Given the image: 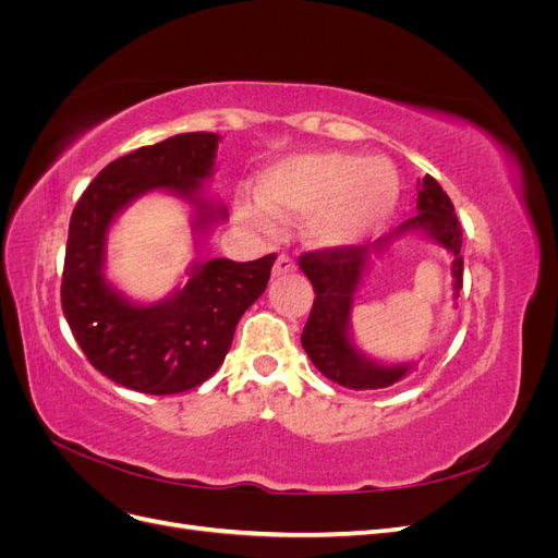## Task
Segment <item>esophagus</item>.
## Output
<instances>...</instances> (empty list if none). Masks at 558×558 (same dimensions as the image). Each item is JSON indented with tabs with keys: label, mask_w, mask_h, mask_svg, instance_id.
<instances>
[{
	"label": "esophagus",
	"mask_w": 558,
	"mask_h": 558,
	"mask_svg": "<svg viewBox=\"0 0 558 558\" xmlns=\"http://www.w3.org/2000/svg\"><path fill=\"white\" fill-rule=\"evenodd\" d=\"M295 272V263L289 256H279L275 267H272V277H283V275H291Z\"/></svg>",
	"instance_id": "1"
}]
</instances>
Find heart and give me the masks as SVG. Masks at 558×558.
Listing matches in <instances>:
<instances>
[{
    "label": "heart",
    "mask_w": 558,
    "mask_h": 558,
    "mask_svg": "<svg viewBox=\"0 0 558 558\" xmlns=\"http://www.w3.org/2000/svg\"><path fill=\"white\" fill-rule=\"evenodd\" d=\"M256 193L234 197V214L244 226L275 232L279 218L302 214L307 244L347 251L377 238L391 221L400 202V177L381 156L305 150L267 165Z\"/></svg>",
    "instance_id": "1"
}]
</instances>
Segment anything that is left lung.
<instances>
[{
  "mask_svg": "<svg viewBox=\"0 0 558 558\" xmlns=\"http://www.w3.org/2000/svg\"><path fill=\"white\" fill-rule=\"evenodd\" d=\"M416 216L400 223L373 244H361L347 251H314L300 256L302 272L314 286V305L302 330V347L318 367L320 375L353 391H373L402 381L418 361L410 363H381L369 359L351 337L353 300L361 289L365 275L375 260L393 242L418 234L442 246L451 256L453 300H459L463 289V230L456 218L449 195L433 177H424L416 183Z\"/></svg>",
  "mask_w": 558,
  "mask_h": 558,
  "instance_id": "8db88e82",
  "label": "left lung"
}]
</instances>
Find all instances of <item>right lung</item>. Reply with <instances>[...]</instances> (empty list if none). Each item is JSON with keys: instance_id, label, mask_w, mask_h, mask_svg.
<instances>
[{"instance_id": "1", "label": "right lung", "mask_w": 558, "mask_h": 558, "mask_svg": "<svg viewBox=\"0 0 558 558\" xmlns=\"http://www.w3.org/2000/svg\"><path fill=\"white\" fill-rule=\"evenodd\" d=\"M218 142L214 132H185L132 150L109 162L74 207L62 312L93 367L132 391L172 396L207 381L277 260L275 253L248 263L193 260L185 283L158 302L132 300L107 277L111 226L142 195L162 191L191 205L195 246L226 221L228 209L202 191L214 174Z\"/></svg>"}]
</instances>
